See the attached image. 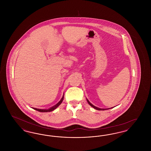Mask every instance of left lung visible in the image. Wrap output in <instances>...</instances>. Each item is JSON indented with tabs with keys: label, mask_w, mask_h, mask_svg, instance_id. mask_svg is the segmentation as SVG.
Masks as SVG:
<instances>
[{
	"label": "left lung",
	"mask_w": 151,
	"mask_h": 151,
	"mask_svg": "<svg viewBox=\"0 0 151 151\" xmlns=\"http://www.w3.org/2000/svg\"><path fill=\"white\" fill-rule=\"evenodd\" d=\"M86 100L88 101V104L92 106V107H93V108H94L95 109H96V110H108V109H100V108H97V107H96V106H94L87 99H86Z\"/></svg>",
	"instance_id": "left-lung-1"
}]
</instances>
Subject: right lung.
Masks as SVG:
<instances>
[{"label":"right lung","instance_id":"1","mask_svg":"<svg viewBox=\"0 0 151 151\" xmlns=\"http://www.w3.org/2000/svg\"><path fill=\"white\" fill-rule=\"evenodd\" d=\"M63 98H64V96H63V97L62 98V99L60 100V101L55 106H52V108H50L49 109H36V108H33L35 110H36L37 111H38L40 112H50V111H53L54 110H55L56 108H57L58 106L60 105V104L62 102L63 100Z\"/></svg>","mask_w":151,"mask_h":151}]
</instances>
